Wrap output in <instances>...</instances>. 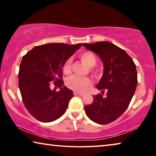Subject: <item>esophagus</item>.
<instances>
[{"label": "esophagus", "instance_id": "1", "mask_svg": "<svg viewBox=\"0 0 156 156\" xmlns=\"http://www.w3.org/2000/svg\"><path fill=\"white\" fill-rule=\"evenodd\" d=\"M73 95H74V96H83L84 94H82V93H78V92L74 91V92H73Z\"/></svg>", "mask_w": 156, "mask_h": 156}]
</instances>
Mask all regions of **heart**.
<instances>
[{
    "label": "heart",
    "mask_w": 156,
    "mask_h": 156,
    "mask_svg": "<svg viewBox=\"0 0 156 156\" xmlns=\"http://www.w3.org/2000/svg\"><path fill=\"white\" fill-rule=\"evenodd\" d=\"M79 58L82 62L85 64L88 67H89V71L91 75L95 78L100 79L102 77V72L99 69L94 67L97 63V58L94 53L91 51H86L80 53L79 54ZM62 72L64 74L68 76L72 72V60L69 58L65 60L62 65ZM93 82L90 78H80L78 76H72L68 78L66 81V85L69 89L72 90L83 93L87 91L89 88L91 87Z\"/></svg>",
    "instance_id": "b5f03b06"
}]
</instances>
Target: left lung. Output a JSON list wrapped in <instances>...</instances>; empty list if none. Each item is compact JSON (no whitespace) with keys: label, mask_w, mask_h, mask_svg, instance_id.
Here are the masks:
<instances>
[{"label":"left lung","mask_w":156,"mask_h":156,"mask_svg":"<svg viewBox=\"0 0 156 156\" xmlns=\"http://www.w3.org/2000/svg\"><path fill=\"white\" fill-rule=\"evenodd\" d=\"M83 45L98 54L104 64L103 75L96 86L102 93L94 96L93 102L84 111L94 122L106 125L118 119L130 104L138 84L136 64L125 50L109 42Z\"/></svg>","instance_id":"obj_1"}]
</instances>
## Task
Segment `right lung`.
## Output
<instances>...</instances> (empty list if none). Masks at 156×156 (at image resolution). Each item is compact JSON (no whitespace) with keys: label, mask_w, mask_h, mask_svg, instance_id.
Here are the masks:
<instances>
[{"label":"right lung","mask_w":156,"mask_h":156,"mask_svg":"<svg viewBox=\"0 0 156 156\" xmlns=\"http://www.w3.org/2000/svg\"><path fill=\"white\" fill-rule=\"evenodd\" d=\"M64 43L36 46L23 57L18 73L23 102L30 114L39 121L49 122L63 115L73 91L63 86L62 65L81 47ZM53 82L59 92L51 89Z\"/></svg>","instance_id":"right-lung-1"}]
</instances>
